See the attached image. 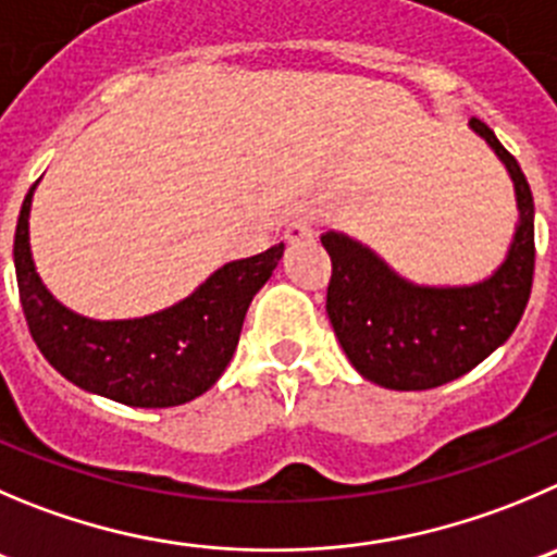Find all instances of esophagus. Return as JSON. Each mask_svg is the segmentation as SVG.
<instances>
[{
  "mask_svg": "<svg viewBox=\"0 0 557 557\" xmlns=\"http://www.w3.org/2000/svg\"><path fill=\"white\" fill-rule=\"evenodd\" d=\"M314 237V224L309 219H295L293 224H287L284 230V240L287 243H304Z\"/></svg>",
  "mask_w": 557,
  "mask_h": 557,
  "instance_id": "obj_1",
  "label": "esophagus"
}]
</instances>
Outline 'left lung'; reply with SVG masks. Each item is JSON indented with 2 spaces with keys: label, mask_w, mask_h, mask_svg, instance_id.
I'll return each mask as SVG.
<instances>
[{
  "label": "left lung",
  "mask_w": 557,
  "mask_h": 557,
  "mask_svg": "<svg viewBox=\"0 0 557 557\" xmlns=\"http://www.w3.org/2000/svg\"><path fill=\"white\" fill-rule=\"evenodd\" d=\"M506 166L520 221L500 268L468 287H423L401 278L363 243L325 232L331 253L327 317L361 377L391 391H426L462 377L522 320L533 287V194L520 163L481 120H470Z\"/></svg>",
  "instance_id": "obj_1"
}]
</instances>
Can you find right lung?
I'll list each match as a JSON object with an SVG mask.
<instances>
[{
    "label": "right lung",
    "instance_id": "obj_1",
    "mask_svg": "<svg viewBox=\"0 0 557 557\" xmlns=\"http://www.w3.org/2000/svg\"><path fill=\"white\" fill-rule=\"evenodd\" d=\"M21 205L13 259L21 306L37 349L65 380L131 407H174L202 396L224 374L253 295L284 243L215 270L188 298L136 320H89L46 289L29 248V208Z\"/></svg>",
    "mask_w": 557,
    "mask_h": 557
}]
</instances>
